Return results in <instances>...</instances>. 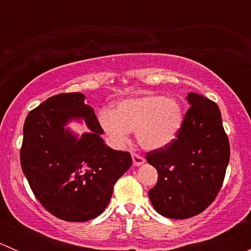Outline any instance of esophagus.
Instances as JSON below:
<instances>
[{
	"mask_svg": "<svg viewBox=\"0 0 251 251\" xmlns=\"http://www.w3.org/2000/svg\"><path fill=\"white\" fill-rule=\"evenodd\" d=\"M132 160H133V165L135 166H141L144 164V159L142 158L141 155H138V154L132 153Z\"/></svg>",
	"mask_w": 251,
	"mask_h": 251,
	"instance_id": "34e87169",
	"label": "esophagus"
}]
</instances>
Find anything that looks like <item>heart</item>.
I'll return each instance as SVG.
<instances>
[{
	"instance_id": "b5f03b06",
	"label": "heart",
	"mask_w": 251,
	"mask_h": 251,
	"mask_svg": "<svg viewBox=\"0 0 251 251\" xmlns=\"http://www.w3.org/2000/svg\"><path fill=\"white\" fill-rule=\"evenodd\" d=\"M98 121L115 146H124L128 131H135L142 148L158 151L170 146L179 135L184 111L175 98L144 95L120 100L114 105L113 113L100 110Z\"/></svg>"
}]
</instances>
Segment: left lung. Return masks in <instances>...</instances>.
Returning <instances> with one entry per match:
<instances>
[{"label": "left lung", "instance_id": "8db88e82", "mask_svg": "<svg viewBox=\"0 0 251 251\" xmlns=\"http://www.w3.org/2000/svg\"><path fill=\"white\" fill-rule=\"evenodd\" d=\"M186 100L191 107L176 140L146 156L159 175L148 192L151 203L160 215L176 220L196 216L214 201L229 161V142L216 103L196 92Z\"/></svg>", "mask_w": 251, "mask_h": 251}]
</instances>
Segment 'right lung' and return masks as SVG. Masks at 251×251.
Segmentation results:
<instances>
[{"label":"right lung","mask_w":251,"mask_h":251,"mask_svg":"<svg viewBox=\"0 0 251 251\" xmlns=\"http://www.w3.org/2000/svg\"><path fill=\"white\" fill-rule=\"evenodd\" d=\"M80 92L47 98L27 114L20 164L37 201L58 219L85 222L100 216L115 182L132 164L128 151L104 143L95 111ZM89 128L78 135L68 125Z\"/></svg>","instance_id":"right-lung-1"}]
</instances>
